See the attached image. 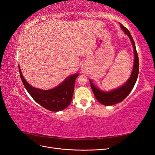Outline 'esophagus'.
<instances>
[{"label": "esophagus", "instance_id": "34e87169", "mask_svg": "<svg viewBox=\"0 0 155 155\" xmlns=\"http://www.w3.org/2000/svg\"><path fill=\"white\" fill-rule=\"evenodd\" d=\"M81 70H82V71H83V72H85V71H87V68L86 67H84V66H83V67H82V68H81Z\"/></svg>", "mask_w": 155, "mask_h": 155}]
</instances>
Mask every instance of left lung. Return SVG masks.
<instances>
[{
    "label": "left lung",
    "mask_w": 155,
    "mask_h": 155,
    "mask_svg": "<svg viewBox=\"0 0 155 155\" xmlns=\"http://www.w3.org/2000/svg\"><path fill=\"white\" fill-rule=\"evenodd\" d=\"M120 26L125 34L127 35L131 41V43L133 44L134 51V67L132 72V74L129 79V80L127 81L123 86L121 87L115 89L114 91L110 92H104L99 90L97 87H96L92 82L90 80L91 86L92 90L93 91L96 100L99 101L100 104L109 106L112 105H114L124 100L126 97L127 96L133 88L136 81L137 80L138 72H139V61H138V56L137 54V49H136V46L134 41L133 39L132 35H130V33L128 30V29L125 28L123 25L120 23Z\"/></svg>",
    "instance_id": "1"
}]
</instances>
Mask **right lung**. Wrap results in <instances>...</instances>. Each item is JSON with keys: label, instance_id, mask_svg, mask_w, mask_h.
<instances>
[{"label": "right lung", "instance_id": "right-lung-1", "mask_svg": "<svg viewBox=\"0 0 155 155\" xmlns=\"http://www.w3.org/2000/svg\"><path fill=\"white\" fill-rule=\"evenodd\" d=\"M22 82L30 95L37 103L50 111L62 110L70 104L74 90L75 80L78 74L67 78L61 85L51 90H41L30 85L23 77L18 67Z\"/></svg>", "mask_w": 155, "mask_h": 155}]
</instances>
